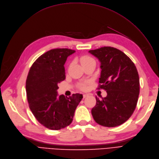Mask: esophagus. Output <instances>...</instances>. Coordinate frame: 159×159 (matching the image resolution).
I'll return each instance as SVG.
<instances>
[{
	"label": "esophagus",
	"instance_id": "esophagus-1",
	"mask_svg": "<svg viewBox=\"0 0 159 159\" xmlns=\"http://www.w3.org/2000/svg\"><path fill=\"white\" fill-rule=\"evenodd\" d=\"M87 96H88V94H83V98H86Z\"/></svg>",
	"mask_w": 159,
	"mask_h": 159
}]
</instances>
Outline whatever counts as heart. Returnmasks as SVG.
Instances as JSON below:
<instances>
[{
  "label": "heart",
  "mask_w": 159,
  "mask_h": 159,
  "mask_svg": "<svg viewBox=\"0 0 159 159\" xmlns=\"http://www.w3.org/2000/svg\"><path fill=\"white\" fill-rule=\"evenodd\" d=\"M91 61H94V60L92 57H91L88 55H84V56H81L80 57V62L82 65L86 64V63L90 62ZM80 88L82 89H85L86 87L85 85H81L80 86Z\"/></svg>",
  "instance_id": "1"
}]
</instances>
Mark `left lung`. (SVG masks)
I'll return each instance as SVG.
<instances>
[{
    "label": "left lung",
    "mask_w": 159,
    "mask_h": 159,
    "mask_svg": "<svg viewBox=\"0 0 159 159\" xmlns=\"http://www.w3.org/2000/svg\"><path fill=\"white\" fill-rule=\"evenodd\" d=\"M100 62L98 89L107 96L100 100L91 110L96 123L115 127L126 121L134 112L139 93V79L134 62L121 51L112 47L90 50Z\"/></svg>",
    "instance_id": "obj_1"
}]
</instances>
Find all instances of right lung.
<instances>
[{
	"instance_id": "obj_1",
	"label": "right lung",
	"mask_w": 159,
	"mask_h": 159,
	"mask_svg": "<svg viewBox=\"0 0 159 159\" xmlns=\"http://www.w3.org/2000/svg\"><path fill=\"white\" fill-rule=\"evenodd\" d=\"M75 52L67 48L48 51L34 61L27 75L26 92L30 109L38 121L51 130H60L70 124L83 98L79 93L58 97L57 91L58 84L66 78V59Z\"/></svg>"
}]
</instances>
